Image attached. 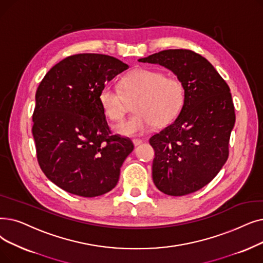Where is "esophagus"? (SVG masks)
I'll return each instance as SVG.
<instances>
[{
	"mask_svg": "<svg viewBox=\"0 0 263 263\" xmlns=\"http://www.w3.org/2000/svg\"><path fill=\"white\" fill-rule=\"evenodd\" d=\"M142 143H143V141H142V140H140V139H134V140H133V144H134V146H140Z\"/></svg>",
	"mask_w": 263,
	"mask_h": 263,
	"instance_id": "34e87169",
	"label": "esophagus"
}]
</instances>
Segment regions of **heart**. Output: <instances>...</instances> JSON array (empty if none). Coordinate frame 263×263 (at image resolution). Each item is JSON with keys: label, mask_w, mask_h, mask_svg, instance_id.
Here are the masks:
<instances>
[{"label": "heart", "mask_w": 263, "mask_h": 263, "mask_svg": "<svg viewBox=\"0 0 263 263\" xmlns=\"http://www.w3.org/2000/svg\"><path fill=\"white\" fill-rule=\"evenodd\" d=\"M133 100L134 115L114 127L120 135H140L154 124L164 127L172 122L184 105L185 88L176 77L139 68L121 79L120 90L106 84L99 92L100 105L111 121L121 120L128 102Z\"/></svg>", "instance_id": "1"}]
</instances>
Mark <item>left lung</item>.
Here are the masks:
<instances>
[{
  "instance_id": "obj_1",
  "label": "left lung",
  "mask_w": 263,
  "mask_h": 263,
  "mask_svg": "<svg viewBox=\"0 0 263 263\" xmlns=\"http://www.w3.org/2000/svg\"><path fill=\"white\" fill-rule=\"evenodd\" d=\"M139 61L168 68L185 88L178 117L149 139L155 185L174 197L196 192L219 173L229 157L235 122L230 88L204 57L189 49H167Z\"/></svg>"
}]
</instances>
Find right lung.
Here are the masks:
<instances>
[{
  "mask_svg": "<svg viewBox=\"0 0 263 263\" xmlns=\"http://www.w3.org/2000/svg\"><path fill=\"white\" fill-rule=\"evenodd\" d=\"M128 67L107 54H73L52 66L36 90L32 134L37 162L66 192L92 198L117 185L134 145L111 133L99 92Z\"/></svg>",
  "mask_w": 263,
  "mask_h": 263,
  "instance_id": "1",
  "label": "right lung"
}]
</instances>
